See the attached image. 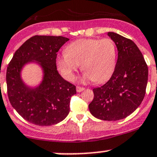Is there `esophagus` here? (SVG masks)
<instances>
[{
    "mask_svg": "<svg viewBox=\"0 0 157 157\" xmlns=\"http://www.w3.org/2000/svg\"><path fill=\"white\" fill-rule=\"evenodd\" d=\"M77 93H80L81 91H83V90H84V88L83 87H81V86H77Z\"/></svg>",
    "mask_w": 157,
    "mask_h": 157,
    "instance_id": "esophagus-1",
    "label": "esophagus"
}]
</instances>
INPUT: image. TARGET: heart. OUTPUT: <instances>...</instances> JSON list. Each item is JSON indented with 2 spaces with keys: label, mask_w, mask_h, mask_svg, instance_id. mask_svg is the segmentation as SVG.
I'll list each match as a JSON object with an SVG mask.
<instances>
[{
  "label": "heart",
  "mask_w": 157,
  "mask_h": 157,
  "mask_svg": "<svg viewBox=\"0 0 157 157\" xmlns=\"http://www.w3.org/2000/svg\"><path fill=\"white\" fill-rule=\"evenodd\" d=\"M117 49L112 39H80L69 44L66 52L58 55L56 65L63 77L73 80L75 72L81 67L83 81L102 83L109 80L115 71Z\"/></svg>",
  "instance_id": "heart-1"
}]
</instances>
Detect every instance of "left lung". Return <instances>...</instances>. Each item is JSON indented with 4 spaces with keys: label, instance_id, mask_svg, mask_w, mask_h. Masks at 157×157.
Masks as SVG:
<instances>
[{
    "label": "left lung",
    "instance_id": "left-lung-1",
    "mask_svg": "<svg viewBox=\"0 0 157 157\" xmlns=\"http://www.w3.org/2000/svg\"><path fill=\"white\" fill-rule=\"evenodd\" d=\"M108 36L118 49L116 67L111 78L93 89L89 105L92 115L104 121H118L134 112L141 104L148 80V67L143 55L131 39L115 33Z\"/></svg>",
    "mask_w": 157,
    "mask_h": 157
}]
</instances>
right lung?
<instances>
[{
	"label": "right lung",
	"instance_id": "add662e5",
	"mask_svg": "<svg viewBox=\"0 0 157 157\" xmlns=\"http://www.w3.org/2000/svg\"><path fill=\"white\" fill-rule=\"evenodd\" d=\"M69 39L63 36H35L17 51L6 74L7 95L13 109L29 122L50 126L63 121L70 112V102L76 86L57 71V52ZM36 63L44 77L35 88L23 82L21 71L26 64Z\"/></svg>",
	"mask_w": 157,
	"mask_h": 157
}]
</instances>
